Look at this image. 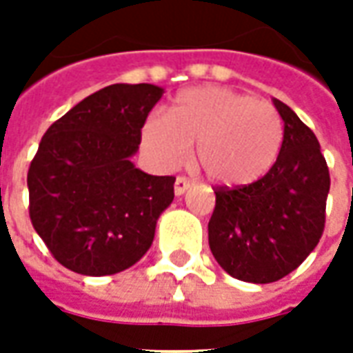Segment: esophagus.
Here are the masks:
<instances>
[{
	"label": "esophagus",
	"instance_id": "1",
	"mask_svg": "<svg viewBox=\"0 0 353 353\" xmlns=\"http://www.w3.org/2000/svg\"><path fill=\"white\" fill-rule=\"evenodd\" d=\"M191 187V181L187 179V177H177L176 183H174V192H176V196H181V194H185V191Z\"/></svg>",
	"mask_w": 353,
	"mask_h": 353
}]
</instances>
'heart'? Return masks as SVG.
<instances>
[{
    "label": "heart",
    "mask_w": 353,
    "mask_h": 353,
    "mask_svg": "<svg viewBox=\"0 0 353 353\" xmlns=\"http://www.w3.org/2000/svg\"><path fill=\"white\" fill-rule=\"evenodd\" d=\"M283 123L265 100L225 87H196L176 96L166 117L141 128L145 151L164 168H177L196 143V164L210 181L244 187L259 181L278 159Z\"/></svg>",
    "instance_id": "b5f03b06"
}]
</instances>
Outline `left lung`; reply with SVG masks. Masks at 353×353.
Returning <instances> with one entry per match:
<instances>
[{
  "label": "left lung",
  "instance_id": "left-lung-1",
  "mask_svg": "<svg viewBox=\"0 0 353 353\" xmlns=\"http://www.w3.org/2000/svg\"><path fill=\"white\" fill-rule=\"evenodd\" d=\"M283 141L266 176L244 187L215 189L208 240L232 278L270 283L293 272L318 245L325 227L329 168L314 132L274 98Z\"/></svg>",
  "mask_w": 353,
  "mask_h": 353
}]
</instances>
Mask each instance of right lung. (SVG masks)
<instances>
[{"label":"right lung","instance_id":"1","mask_svg":"<svg viewBox=\"0 0 353 353\" xmlns=\"http://www.w3.org/2000/svg\"><path fill=\"white\" fill-rule=\"evenodd\" d=\"M162 94L147 83L111 85L43 136L28 170L30 219L54 259L73 272H123L153 244L176 177L145 174L132 157Z\"/></svg>","mask_w":353,"mask_h":353}]
</instances>
